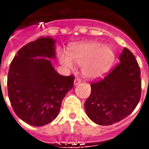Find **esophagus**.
<instances>
[{
  "instance_id": "esophagus-1",
  "label": "esophagus",
  "mask_w": 149,
  "mask_h": 149,
  "mask_svg": "<svg viewBox=\"0 0 149 149\" xmlns=\"http://www.w3.org/2000/svg\"><path fill=\"white\" fill-rule=\"evenodd\" d=\"M80 83H81V79H80V78H76L74 80V85H77Z\"/></svg>"
}]
</instances>
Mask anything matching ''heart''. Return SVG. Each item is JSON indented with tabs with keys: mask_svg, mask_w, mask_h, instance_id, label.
I'll return each mask as SVG.
<instances>
[{
	"mask_svg": "<svg viewBox=\"0 0 149 149\" xmlns=\"http://www.w3.org/2000/svg\"><path fill=\"white\" fill-rule=\"evenodd\" d=\"M59 61L68 68H74L73 63L82 66L81 71L84 77L95 79L103 77L109 71L115 61V52L111 46L88 41L72 46L68 55L61 52Z\"/></svg>",
	"mask_w": 149,
	"mask_h": 149,
	"instance_id": "b5f03b06",
	"label": "heart"
}]
</instances>
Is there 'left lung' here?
<instances>
[{"mask_svg":"<svg viewBox=\"0 0 149 149\" xmlns=\"http://www.w3.org/2000/svg\"><path fill=\"white\" fill-rule=\"evenodd\" d=\"M120 63L99 81L91 84L84 108L97 125H111L130 115L141 95V69L135 56L124 48Z\"/></svg>","mask_w":149,"mask_h":149,"instance_id":"obj_1","label":"left lung"}]
</instances>
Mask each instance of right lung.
I'll use <instances>...</instances> for the list:
<instances>
[{
  "label": "right lung",
  "instance_id": "right-lung-1",
  "mask_svg": "<svg viewBox=\"0 0 149 149\" xmlns=\"http://www.w3.org/2000/svg\"><path fill=\"white\" fill-rule=\"evenodd\" d=\"M55 40L40 37L23 46L9 66L7 79L8 98L18 117L36 127L52 122L57 116L62 100L73 88L75 77L56 72Z\"/></svg>",
  "mask_w": 149,
  "mask_h": 149
}]
</instances>
